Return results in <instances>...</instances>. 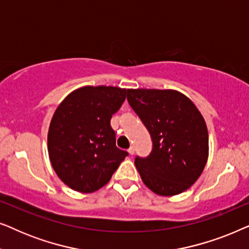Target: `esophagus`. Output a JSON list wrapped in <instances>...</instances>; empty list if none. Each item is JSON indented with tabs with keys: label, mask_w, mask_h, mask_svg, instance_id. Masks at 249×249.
<instances>
[{
	"label": "esophagus",
	"mask_w": 249,
	"mask_h": 249,
	"mask_svg": "<svg viewBox=\"0 0 249 249\" xmlns=\"http://www.w3.org/2000/svg\"><path fill=\"white\" fill-rule=\"evenodd\" d=\"M128 153H129V155H134V153H135V148H134V146H130V147H129V149H128Z\"/></svg>",
	"instance_id": "34e87169"
}]
</instances>
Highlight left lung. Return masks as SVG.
Here are the masks:
<instances>
[{
  "instance_id": "1",
  "label": "left lung",
  "mask_w": 249,
  "mask_h": 249,
  "mask_svg": "<svg viewBox=\"0 0 249 249\" xmlns=\"http://www.w3.org/2000/svg\"><path fill=\"white\" fill-rule=\"evenodd\" d=\"M127 100L153 141L151 154L135 160L142 182L160 196L190 188L209 158V132L198 108L173 89H128Z\"/></svg>"
}]
</instances>
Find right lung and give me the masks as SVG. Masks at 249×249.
Segmentation results:
<instances>
[{"mask_svg":"<svg viewBox=\"0 0 249 249\" xmlns=\"http://www.w3.org/2000/svg\"><path fill=\"white\" fill-rule=\"evenodd\" d=\"M127 93L113 86L80 87L54 112L47 134L50 161L71 189L93 193L102 188L128 155L115 145L110 124Z\"/></svg>","mask_w":249,"mask_h":249,"instance_id":"add662e5","label":"right lung"}]
</instances>
